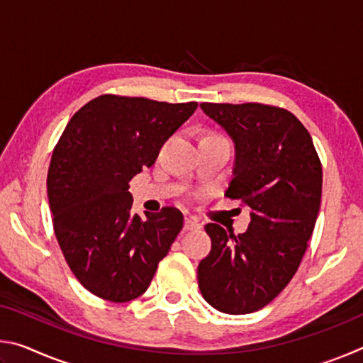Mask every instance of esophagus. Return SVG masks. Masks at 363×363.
<instances>
[{"mask_svg": "<svg viewBox=\"0 0 363 363\" xmlns=\"http://www.w3.org/2000/svg\"><path fill=\"white\" fill-rule=\"evenodd\" d=\"M184 229L186 230H196V229H201V224L199 223V219L194 218V216H189L184 220Z\"/></svg>", "mask_w": 363, "mask_h": 363, "instance_id": "1", "label": "esophagus"}]
</instances>
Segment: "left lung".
Masks as SVG:
<instances>
[{
	"label": "left lung",
	"instance_id": "obj_1",
	"mask_svg": "<svg viewBox=\"0 0 363 363\" xmlns=\"http://www.w3.org/2000/svg\"><path fill=\"white\" fill-rule=\"evenodd\" d=\"M235 145L225 195L250 208L235 237L206 224L211 251L199 264V286L214 309L240 315L267 306L306 253L322 200V164L311 134L288 110L264 104H200Z\"/></svg>",
	"mask_w": 363,
	"mask_h": 363
}]
</instances>
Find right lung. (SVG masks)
Masks as SVG:
<instances>
[{"label": "right lung", "mask_w": 363, "mask_h": 363, "mask_svg": "<svg viewBox=\"0 0 363 363\" xmlns=\"http://www.w3.org/2000/svg\"><path fill=\"white\" fill-rule=\"evenodd\" d=\"M196 106L104 94L65 126L49 164L48 199L65 261L96 296H140L181 232L184 216L173 206L133 214L130 181L155 163Z\"/></svg>", "instance_id": "obj_1"}]
</instances>
